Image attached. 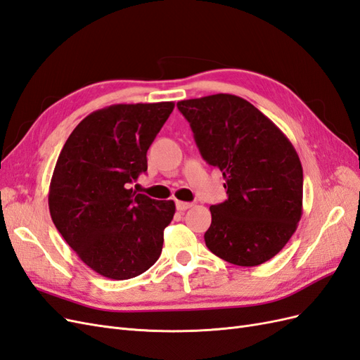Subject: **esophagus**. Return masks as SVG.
Wrapping results in <instances>:
<instances>
[{"label": "esophagus", "instance_id": "1", "mask_svg": "<svg viewBox=\"0 0 360 360\" xmlns=\"http://www.w3.org/2000/svg\"><path fill=\"white\" fill-rule=\"evenodd\" d=\"M176 207H177V210H180V212H184V210L191 209V207H192V202H186V201H177V202H176Z\"/></svg>", "mask_w": 360, "mask_h": 360}]
</instances>
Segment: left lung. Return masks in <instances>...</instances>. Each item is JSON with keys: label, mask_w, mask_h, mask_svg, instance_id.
<instances>
[{"label": "left lung", "mask_w": 360, "mask_h": 360, "mask_svg": "<svg viewBox=\"0 0 360 360\" xmlns=\"http://www.w3.org/2000/svg\"><path fill=\"white\" fill-rule=\"evenodd\" d=\"M202 159L222 171L228 200L210 207L204 240L228 263L252 267L287 245L302 217L303 169L290 139L242 97L180 101Z\"/></svg>", "instance_id": "left-lung-1"}]
</instances>
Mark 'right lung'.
<instances>
[{"label": "right lung", "instance_id": "add662e5", "mask_svg": "<svg viewBox=\"0 0 360 360\" xmlns=\"http://www.w3.org/2000/svg\"><path fill=\"white\" fill-rule=\"evenodd\" d=\"M174 102L111 105L86 115L64 144L49 186L53 225L84 263L123 281L144 274L162 252L174 201L130 184L147 171V150Z\"/></svg>", "mask_w": 360, "mask_h": 360}]
</instances>
